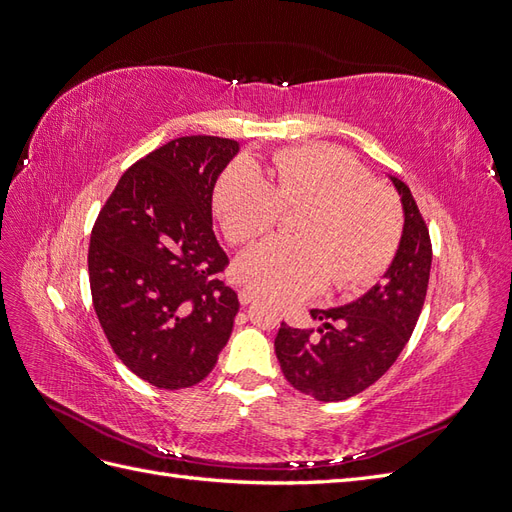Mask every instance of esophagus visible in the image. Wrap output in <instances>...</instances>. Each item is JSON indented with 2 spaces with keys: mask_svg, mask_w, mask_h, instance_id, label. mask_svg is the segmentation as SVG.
<instances>
[{
  "mask_svg": "<svg viewBox=\"0 0 512 512\" xmlns=\"http://www.w3.org/2000/svg\"><path fill=\"white\" fill-rule=\"evenodd\" d=\"M254 299H256V292H254L252 288H241V290H239V301H241L243 305H250Z\"/></svg>",
  "mask_w": 512,
  "mask_h": 512,
  "instance_id": "1",
  "label": "esophagus"
}]
</instances>
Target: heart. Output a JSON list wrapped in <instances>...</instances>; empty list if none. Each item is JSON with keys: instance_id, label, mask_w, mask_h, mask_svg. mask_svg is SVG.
<instances>
[{"instance_id": "heart-1", "label": "heart", "mask_w": 512, "mask_h": 512, "mask_svg": "<svg viewBox=\"0 0 512 512\" xmlns=\"http://www.w3.org/2000/svg\"><path fill=\"white\" fill-rule=\"evenodd\" d=\"M232 166L215 190V207L232 243H250L282 218H294L297 237H273L247 250L237 273L254 290L277 301H299L333 277L350 288L378 275L397 250L404 228L391 188L371 181L369 170L335 147H288L265 162Z\"/></svg>"}]
</instances>
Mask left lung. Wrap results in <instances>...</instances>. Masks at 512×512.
I'll list each match as a JSON object with an SVG mask.
<instances>
[{"instance_id":"obj_1","label":"left lung","mask_w":512,"mask_h":512,"mask_svg":"<svg viewBox=\"0 0 512 512\" xmlns=\"http://www.w3.org/2000/svg\"><path fill=\"white\" fill-rule=\"evenodd\" d=\"M404 207V232L384 280L356 301L312 309L320 329H292L282 322L275 354L294 389L318 401L359 395L386 374L404 350L425 303L431 241L408 185L391 177Z\"/></svg>"}]
</instances>
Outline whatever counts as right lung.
I'll list each match as a JSON object with an SVG mask.
<instances>
[{
	"label": "right lung",
	"mask_w": 512,
	"mask_h": 512,
	"mask_svg": "<svg viewBox=\"0 0 512 512\" xmlns=\"http://www.w3.org/2000/svg\"><path fill=\"white\" fill-rule=\"evenodd\" d=\"M239 153L220 136H181L121 175L91 230L89 286L108 344L134 374L177 391L209 376L239 312L220 280L215 181Z\"/></svg>",
	"instance_id": "add662e5"
}]
</instances>
